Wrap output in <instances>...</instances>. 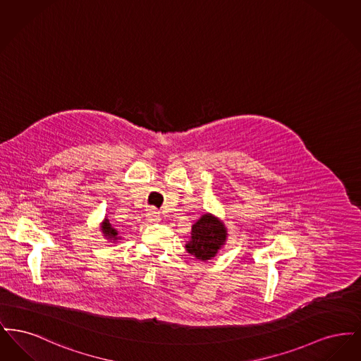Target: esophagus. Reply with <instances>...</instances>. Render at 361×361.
Segmentation results:
<instances>
[{
	"label": "esophagus",
	"mask_w": 361,
	"mask_h": 361,
	"mask_svg": "<svg viewBox=\"0 0 361 361\" xmlns=\"http://www.w3.org/2000/svg\"><path fill=\"white\" fill-rule=\"evenodd\" d=\"M159 212L157 211V208L154 207H152V208H149L147 209V212H146V221L147 222H150V224H154V222H159Z\"/></svg>",
	"instance_id": "obj_1"
}]
</instances>
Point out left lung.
<instances>
[{"instance_id": "8db88e82", "label": "left lung", "mask_w": 361, "mask_h": 361, "mask_svg": "<svg viewBox=\"0 0 361 361\" xmlns=\"http://www.w3.org/2000/svg\"><path fill=\"white\" fill-rule=\"evenodd\" d=\"M226 227L215 216L204 214L192 226V237L187 243V250L192 256L207 261L215 257L226 240Z\"/></svg>"}]
</instances>
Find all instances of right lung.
Wrapping results in <instances>:
<instances>
[{"mask_svg": "<svg viewBox=\"0 0 361 361\" xmlns=\"http://www.w3.org/2000/svg\"><path fill=\"white\" fill-rule=\"evenodd\" d=\"M102 230H103L105 237H108V238H111V240H116V237H118V231L111 226L108 219H105V222L103 224Z\"/></svg>", "mask_w": 361, "mask_h": 361, "instance_id": "right-lung-1", "label": "right lung"}]
</instances>
